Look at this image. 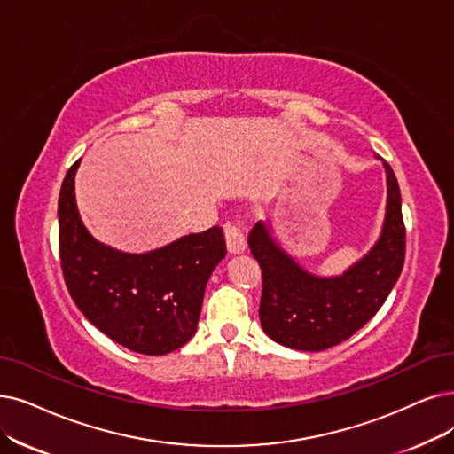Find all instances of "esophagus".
I'll return each mask as SVG.
<instances>
[{
  "label": "esophagus",
  "instance_id": "1",
  "mask_svg": "<svg viewBox=\"0 0 454 454\" xmlns=\"http://www.w3.org/2000/svg\"><path fill=\"white\" fill-rule=\"evenodd\" d=\"M225 240H227L229 253H242L246 249L244 232L239 225H234V223L225 225Z\"/></svg>",
  "mask_w": 454,
  "mask_h": 454
}]
</instances>
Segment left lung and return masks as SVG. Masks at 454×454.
Listing matches in <instances>:
<instances>
[{
  "mask_svg": "<svg viewBox=\"0 0 454 454\" xmlns=\"http://www.w3.org/2000/svg\"><path fill=\"white\" fill-rule=\"evenodd\" d=\"M384 168L387 207L382 234L342 276L309 274L278 246L262 222L251 229L249 249L262 270L259 317L270 339L294 350L320 352L352 337L384 305L406 255L401 190L387 161Z\"/></svg>",
  "mask_w": 454,
  "mask_h": 454,
  "instance_id": "left-lung-1",
  "label": "left lung"
}]
</instances>
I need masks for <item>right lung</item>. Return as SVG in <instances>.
<instances>
[{"instance_id":"right-lung-1","label":"right lung","mask_w":454,"mask_h":454,"mask_svg":"<svg viewBox=\"0 0 454 454\" xmlns=\"http://www.w3.org/2000/svg\"><path fill=\"white\" fill-rule=\"evenodd\" d=\"M59 192V257L68 293L83 317L121 347L164 356L186 344L201 315L205 286L225 253L223 229L178 239L141 255L104 246L83 227L74 175Z\"/></svg>"}]
</instances>
